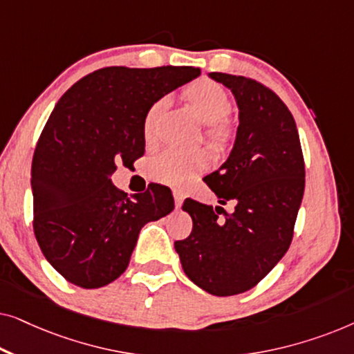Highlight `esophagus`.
Masks as SVG:
<instances>
[{"mask_svg":"<svg viewBox=\"0 0 354 354\" xmlns=\"http://www.w3.org/2000/svg\"><path fill=\"white\" fill-rule=\"evenodd\" d=\"M183 198H185V195H183L182 192H178V190H174V203H176V207L178 209V207L182 206V203H183Z\"/></svg>","mask_w":354,"mask_h":354,"instance_id":"esophagus-1","label":"esophagus"}]
</instances>
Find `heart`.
I'll return each instance as SVG.
<instances>
[{
    "label": "heart",
    "mask_w": 354,
    "mask_h": 354,
    "mask_svg": "<svg viewBox=\"0 0 354 354\" xmlns=\"http://www.w3.org/2000/svg\"><path fill=\"white\" fill-rule=\"evenodd\" d=\"M185 100L195 111L198 119L207 124L206 138L212 148L224 149L234 138V125L227 119L230 113V98L225 90L214 82L200 80L185 90ZM164 100L149 106L145 115L143 132L149 138L154 132V125L161 113ZM209 158L205 149H180L167 148L151 161V172L154 178L166 183H183L201 172L207 166Z\"/></svg>",
    "instance_id": "b5f03b06"
}]
</instances>
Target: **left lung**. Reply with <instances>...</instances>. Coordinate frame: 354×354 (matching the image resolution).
<instances>
[{
	"instance_id": "8db88e82",
	"label": "left lung",
	"mask_w": 354,
	"mask_h": 354,
	"mask_svg": "<svg viewBox=\"0 0 354 354\" xmlns=\"http://www.w3.org/2000/svg\"><path fill=\"white\" fill-rule=\"evenodd\" d=\"M239 106V127L227 161L209 176L221 205L185 200L192 216L188 239L176 241L183 272L216 295L243 293L261 282L283 258L304 193V161L297 124L272 90L241 75L211 72Z\"/></svg>"
}]
</instances>
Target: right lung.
<instances>
[{"label": "right lung", "mask_w": 354, "mask_h": 354, "mask_svg": "<svg viewBox=\"0 0 354 354\" xmlns=\"http://www.w3.org/2000/svg\"><path fill=\"white\" fill-rule=\"evenodd\" d=\"M201 74L198 67H104L62 95L32 161L33 232L48 263L82 288L127 269L145 224L174 209L171 190H118L111 176L145 153L149 106Z\"/></svg>", "instance_id": "1"}]
</instances>
